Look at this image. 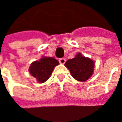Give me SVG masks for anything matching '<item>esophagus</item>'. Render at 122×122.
Masks as SVG:
<instances>
[{
    "mask_svg": "<svg viewBox=\"0 0 122 122\" xmlns=\"http://www.w3.org/2000/svg\"><path fill=\"white\" fill-rule=\"evenodd\" d=\"M59 62H60V64H64L65 62H66V59L65 58H60V59H59Z\"/></svg>",
    "mask_w": 122,
    "mask_h": 122,
    "instance_id": "obj_1",
    "label": "esophagus"
}]
</instances>
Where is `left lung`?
I'll list each match as a JSON object with an SVG mask.
<instances>
[{
    "label": "left lung",
    "instance_id": "8db88e82",
    "mask_svg": "<svg viewBox=\"0 0 122 122\" xmlns=\"http://www.w3.org/2000/svg\"><path fill=\"white\" fill-rule=\"evenodd\" d=\"M71 76L77 81L85 82L93 74L95 62L88 57L77 53L75 58L68 60L64 64Z\"/></svg>",
    "mask_w": 122,
    "mask_h": 122
}]
</instances>
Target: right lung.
Segmentation results:
<instances>
[{
	"mask_svg": "<svg viewBox=\"0 0 122 122\" xmlns=\"http://www.w3.org/2000/svg\"><path fill=\"white\" fill-rule=\"evenodd\" d=\"M58 64L59 62L56 59L43 56L39 60L34 61L31 64L29 71L38 82L43 83L51 77L54 68Z\"/></svg>",
	"mask_w": 122,
	"mask_h": 122,
	"instance_id": "1",
	"label": "right lung"
}]
</instances>
